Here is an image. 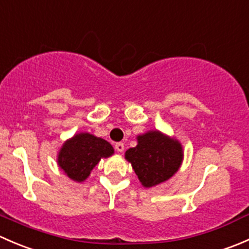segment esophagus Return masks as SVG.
<instances>
[{
  "mask_svg": "<svg viewBox=\"0 0 249 249\" xmlns=\"http://www.w3.org/2000/svg\"><path fill=\"white\" fill-rule=\"evenodd\" d=\"M115 149H117V152H119V153L124 152V143H122V142L115 143Z\"/></svg>",
  "mask_w": 249,
  "mask_h": 249,
  "instance_id": "1",
  "label": "esophagus"
}]
</instances>
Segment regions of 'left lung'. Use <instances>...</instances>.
Listing matches in <instances>:
<instances>
[{
    "label": "left lung",
    "instance_id": "left-lung-1",
    "mask_svg": "<svg viewBox=\"0 0 249 249\" xmlns=\"http://www.w3.org/2000/svg\"><path fill=\"white\" fill-rule=\"evenodd\" d=\"M125 159L131 162L143 187L152 188L178 171L183 148L176 139L155 130L137 136V145L125 152Z\"/></svg>",
    "mask_w": 249,
    "mask_h": 249
}]
</instances>
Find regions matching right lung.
I'll return each instance as SVG.
<instances>
[{"label": "right lung", "mask_w": 249, "mask_h": 249, "mask_svg": "<svg viewBox=\"0 0 249 249\" xmlns=\"http://www.w3.org/2000/svg\"><path fill=\"white\" fill-rule=\"evenodd\" d=\"M114 153L110 143L88 132H80L62 144L57 155V164L71 179L83 182L102 158Z\"/></svg>", "instance_id": "obj_1"}]
</instances>
